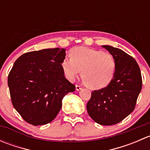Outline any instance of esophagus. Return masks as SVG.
<instances>
[{
  "label": "esophagus",
  "mask_w": 150,
  "mask_h": 150,
  "mask_svg": "<svg viewBox=\"0 0 150 150\" xmlns=\"http://www.w3.org/2000/svg\"><path fill=\"white\" fill-rule=\"evenodd\" d=\"M75 88H76L77 91H80L82 89V87L80 86H78V85H76V86H75Z\"/></svg>",
  "instance_id": "1"
}]
</instances>
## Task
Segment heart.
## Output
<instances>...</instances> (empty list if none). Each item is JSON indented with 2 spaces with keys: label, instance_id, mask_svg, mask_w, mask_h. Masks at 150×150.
<instances>
[{
  "label": "heart",
  "instance_id": "1",
  "mask_svg": "<svg viewBox=\"0 0 150 150\" xmlns=\"http://www.w3.org/2000/svg\"><path fill=\"white\" fill-rule=\"evenodd\" d=\"M65 57L62 68L67 79L73 82L82 72L85 83L91 89L107 87L114 78L116 62L109 52L87 47H75Z\"/></svg>",
  "mask_w": 150,
  "mask_h": 150
}]
</instances>
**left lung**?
<instances>
[{"instance_id": "8db88e82", "label": "left lung", "mask_w": 150, "mask_h": 150, "mask_svg": "<svg viewBox=\"0 0 150 150\" xmlns=\"http://www.w3.org/2000/svg\"><path fill=\"white\" fill-rule=\"evenodd\" d=\"M114 57L116 69L107 87L93 91L87 103L89 116L103 125L117 124L135 108L142 87L141 71L137 61L120 48L102 46Z\"/></svg>"}]
</instances>
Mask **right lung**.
<instances>
[{
    "label": "right lung",
    "instance_id": "obj_1",
    "mask_svg": "<svg viewBox=\"0 0 150 150\" xmlns=\"http://www.w3.org/2000/svg\"><path fill=\"white\" fill-rule=\"evenodd\" d=\"M65 49L48 48L22 54L8 77L12 104L22 118L33 125L51 122L62 101L75 86L64 76L62 62Z\"/></svg>",
    "mask_w": 150,
    "mask_h": 150
}]
</instances>
